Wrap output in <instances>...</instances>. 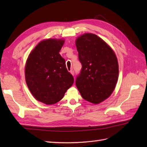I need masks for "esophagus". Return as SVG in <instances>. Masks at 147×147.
<instances>
[{
    "mask_svg": "<svg viewBox=\"0 0 147 147\" xmlns=\"http://www.w3.org/2000/svg\"><path fill=\"white\" fill-rule=\"evenodd\" d=\"M70 73L72 74V75L74 76V71H73V70H71V71H70Z\"/></svg>",
    "mask_w": 147,
    "mask_h": 147,
    "instance_id": "34e87169",
    "label": "esophagus"
}]
</instances>
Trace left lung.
<instances>
[{
    "label": "left lung",
    "mask_w": 147,
    "mask_h": 147,
    "mask_svg": "<svg viewBox=\"0 0 147 147\" xmlns=\"http://www.w3.org/2000/svg\"><path fill=\"white\" fill-rule=\"evenodd\" d=\"M82 69L76 85L83 98L98 104L114 92L119 76L117 59L104 40L87 33L76 39Z\"/></svg>",
    "instance_id": "8db88e82"
}]
</instances>
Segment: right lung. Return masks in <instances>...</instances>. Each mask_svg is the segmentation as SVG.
Listing matches in <instances>:
<instances>
[{
  "label": "right lung",
  "mask_w": 147,
  "mask_h": 147,
  "mask_svg": "<svg viewBox=\"0 0 147 147\" xmlns=\"http://www.w3.org/2000/svg\"><path fill=\"white\" fill-rule=\"evenodd\" d=\"M64 42L63 38L42 40L31 51L26 62V85L33 97L47 105L60 101L74 83L73 76L59 54Z\"/></svg>",
  "instance_id": "right-lung-1"
}]
</instances>
